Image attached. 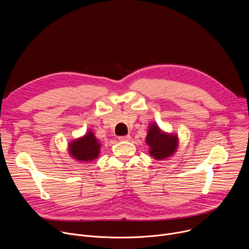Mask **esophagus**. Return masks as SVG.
I'll return each instance as SVG.
<instances>
[{
    "label": "esophagus",
    "instance_id": "1",
    "mask_svg": "<svg viewBox=\"0 0 249 249\" xmlns=\"http://www.w3.org/2000/svg\"><path fill=\"white\" fill-rule=\"evenodd\" d=\"M118 139H119L120 141H129V140L131 139V137H130V135H125V136H120V137H118Z\"/></svg>",
    "mask_w": 249,
    "mask_h": 249
}]
</instances>
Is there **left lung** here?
Segmentation results:
<instances>
[{"instance_id": "8db88e82", "label": "left lung", "mask_w": 249, "mask_h": 249, "mask_svg": "<svg viewBox=\"0 0 249 249\" xmlns=\"http://www.w3.org/2000/svg\"><path fill=\"white\" fill-rule=\"evenodd\" d=\"M146 142L150 146L151 156L156 160H162L169 157L175 152L177 147L176 136L161 133L155 124L151 126Z\"/></svg>"}]
</instances>
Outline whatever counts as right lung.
Here are the masks:
<instances>
[{"label":"right lung","mask_w":249,"mask_h":249,"mask_svg":"<svg viewBox=\"0 0 249 249\" xmlns=\"http://www.w3.org/2000/svg\"><path fill=\"white\" fill-rule=\"evenodd\" d=\"M69 150L76 160L81 161H90L97 158L100 145L91 132H89L84 138L74 141L70 144Z\"/></svg>","instance_id":"add662e5"}]
</instances>
